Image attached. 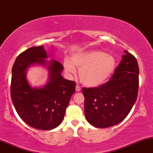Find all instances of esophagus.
I'll return each mask as SVG.
<instances>
[{"instance_id":"1","label":"esophagus","mask_w":153,"mask_h":153,"mask_svg":"<svg viewBox=\"0 0 153 153\" xmlns=\"http://www.w3.org/2000/svg\"><path fill=\"white\" fill-rule=\"evenodd\" d=\"M75 91H76L77 92H80V91H81V88H80V87L79 86V85H76V87H75Z\"/></svg>"}]
</instances>
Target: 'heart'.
Here are the masks:
<instances>
[{
  "mask_svg": "<svg viewBox=\"0 0 153 153\" xmlns=\"http://www.w3.org/2000/svg\"><path fill=\"white\" fill-rule=\"evenodd\" d=\"M64 69L68 74H75L79 69V78L82 84L88 87H97L106 82L113 75L116 59L101 50H90L72 55L71 60L65 59Z\"/></svg>",
  "mask_w": 153,
  "mask_h": 153,
  "instance_id": "heart-1",
  "label": "heart"
}]
</instances>
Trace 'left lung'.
<instances>
[{
	"label": "left lung",
	"instance_id": "left-lung-1",
	"mask_svg": "<svg viewBox=\"0 0 153 153\" xmlns=\"http://www.w3.org/2000/svg\"><path fill=\"white\" fill-rule=\"evenodd\" d=\"M138 88L137 62L132 54L124 50L110 80L99 87L82 88L87 121L98 128L110 127L122 122L134 106Z\"/></svg>",
	"mask_w": 153,
	"mask_h": 153
}]
</instances>
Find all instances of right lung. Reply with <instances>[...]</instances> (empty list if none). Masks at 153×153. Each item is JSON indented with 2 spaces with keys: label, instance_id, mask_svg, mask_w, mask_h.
Returning <instances> with one entry per match:
<instances>
[{
  "label": "right lung",
  "instance_id": "1",
  "mask_svg": "<svg viewBox=\"0 0 153 153\" xmlns=\"http://www.w3.org/2000/svg\"><path fill=\"white\" fill-rule=\"evenodd\" d=\"M48 57L43 46L31 47L19 54L12 68L10 96L16 111L26 124L41 130L60 124L76 85L62 76V65ZM36 64L48 71V82L40 88L31 87L26 78L27 68Z\"/></svg>",
  "mask_w": 153,
  "mask_h": 153
}]
</instances>
